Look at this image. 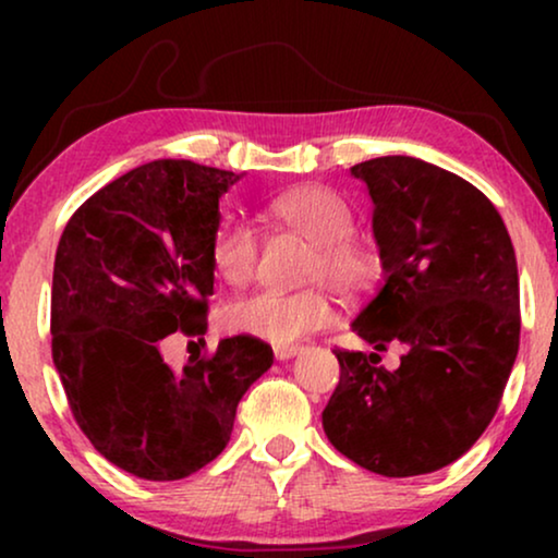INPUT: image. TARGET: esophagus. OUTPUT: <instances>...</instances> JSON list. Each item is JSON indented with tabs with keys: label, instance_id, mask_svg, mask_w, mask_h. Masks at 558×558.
I'll list each match as a JSON object with an SVG mask.
<instances>
[{
	"label": "esophagus",
	"instance_id": "34e87169",
	"mask_svg": "<svg viewBox=\"0 0 558 558\" xmlns=\"http://www.w3.org/2000/svg\"><path fill=\"white\" fill-rule=\"evenodd\" d=\"M300 345H277L274 348V357H277V361H289V357L300 355Z\"/></svg>",
	"mask_w": 558,
	"mask_h": 558
}]
</instances>
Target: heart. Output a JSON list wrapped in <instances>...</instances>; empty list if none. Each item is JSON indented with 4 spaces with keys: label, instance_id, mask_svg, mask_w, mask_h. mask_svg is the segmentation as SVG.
Segmentation results:
<instances>
[{
    "label": "heart",
    "instance_id": "b5f03b06",
    "mask_svg": "<svg viewBox=\"0 0 558 558\" xmlns=\"http://www.w3.org/2000/svg\"><path fill=\"white\" fill-rule=\"evenodd\" d=\"M266 216L315 243L310 277L325 279L340 294H357L378 274V262L353 235L350 205L327 187H294L266 201ZM258 235L241 218H223L210 239V266L220 281L243 287L256 271ZM226 327L233 332L292 345L332 319V304L323 289L277 292L258 289L226 307Z\"/></svg>",
    "mask_w": 558,
    "mask_h": 558
}]
</instances>
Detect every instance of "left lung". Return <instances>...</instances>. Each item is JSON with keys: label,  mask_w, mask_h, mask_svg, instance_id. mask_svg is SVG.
Here are the masks:
<instances>
[{"label": "left lung", "mask_w": 558, "mask_h": 558, "mask_svg": "<svg viewBox=\"0 0 558 558\" xmlns=\"http://www.w3.org/2000/svg\"><path fill=\"white\" fill-rule=\"evenodd\" d=\"M373 203L384 284L353 319L376 353L335 350L340 380L323 411L332 447L386 477L447 468L498 411L521 338L518 266L495 205L416 157L350 167ZM391 341L396 372L378 366Z\"/></svg>", "instance_id": "1"}]
</instances>
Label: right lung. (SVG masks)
Masks as SVG:
<instances>
[{
	"mask_svg": "<svg viewBox=\"0 0 558 558\" xmlns=\"http://www.w3.org/2000/svg\"><path fill=\"white\" fill-rule=\"evenodd\" d=\"M241 178L155 159L90 195L60 235L52 363L90 445L142 480H182L216 460L243 393L274 363L248 335L182 371L159 350L167 335L203 330L218 203Z\"/></svg>",
	"mask_w": 558,
	"mask_h": 558,
	"instance_id": "obj_1",
	"label": "right lung"
}]
</instances>
